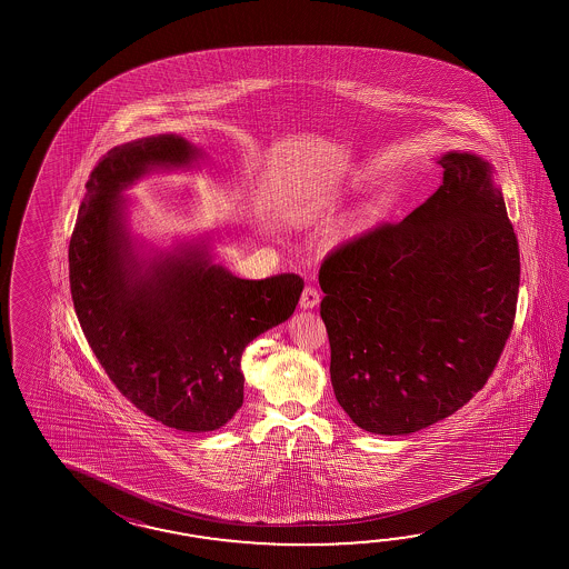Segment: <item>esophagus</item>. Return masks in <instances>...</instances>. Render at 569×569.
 Segmentation results:
<instances>
[{"mask_svg":"<svg viewBox=\"0 0 569 569\" xmlns=\"http://www.w3.org/2000/svg\"><path fill=\"white\" fill-rule=\"evenodd\" d=\"M299 305H301V309H313V307H317L319 305V292H317V289L305 287Z\"/></svg>","mask_w":569,"mask_h":569,"instance_id":"obj_1","label":"esophagus"}]
</instances>
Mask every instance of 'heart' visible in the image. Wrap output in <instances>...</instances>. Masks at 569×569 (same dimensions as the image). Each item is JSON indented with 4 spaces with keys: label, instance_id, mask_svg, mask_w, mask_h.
Listing matches in <instances>:
<instances>
[{
    "label": "heart",
    "instance_id": "b5f03b06",
    "mask_svg": "<svg viewBox=\"0 0 569 569\" xmlns=\"http://www.w3.org/2000/svg\"><path fill=\"white\" fill-rule=\"evenodd\" d=\"M336 209L333 197L331 194H317L313 199H309L305 206L295 213V223L307 228V226H317L323 223Z\"/></svg>",
    "mask_w": 569,
    "mask_h": 569
}]
</instances>
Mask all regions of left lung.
Here are the masks:
<instances>
[{"mask_svg": "<svg viewBox=\"0 0 569 569\" xmlns=\"http://www.w3.org/2000/svg\"><path fill=\"white\" fill-rule=\"evenodd\" d=\"M443 182L400 223L319 268L331 385L363 431L407 436L461 409L495 372L519 297V242L488 160L446 152Z\"/></svg>", "mask_w": 569, "mask_h": 569, "instance_id": "8db88e82", "label": "left lung"}]
</instances>
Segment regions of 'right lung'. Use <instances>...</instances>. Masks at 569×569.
I'll use <instances>...</instances> for the list:
<instances>
[{"mask_svg": "<svg viewBox=\"0 0 569 569\" xmlns=\"http://www.w3.org/2000/svg\"><path fill=\"white\" fill-rule=\"evenodd\" d=\"M197 158L174 133L111 148L91 170L69 243L74 313L109 380L136 409L191 433L216 431L242 407L246 346L287 321L302 292L299 274L238 279L197 243L136 256L121 191Z\"/></svg>", "mask_w": 569, "mask_h": 569, "instance_id": "add662e5", "label": "right lung"}]
</instances>
